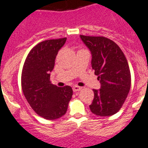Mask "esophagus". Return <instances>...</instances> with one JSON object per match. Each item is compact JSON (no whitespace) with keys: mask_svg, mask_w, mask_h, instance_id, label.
I'll list each match as a JSON object with an SVG mask.
<instances>
[{"mask_svg":"<svg viewBox=\"0 0 148 148\" xmlns=\"http://www.w3.org/2000/svg\"><path fill=\"white\" fill-rule=\"evenodd\" d=\"M82 89V88L81 87H79V86H73V88H72V90H73V92H79V91H80Z\"/></svg>","mask_w":148,"mask_h":148,"instance_id":"obj_1","label":"esophagus"}]
</instances>
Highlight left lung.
I'll return each mask as SVG.
<instances>
[{
	"mask_svg": "<svg viewBox=\"0 0 148 148\" xmlns=\"http://www.w3.org/2000/svg\"><path fill=\"white\" fill-rule=\"evenodd\" d=\"M80 38L92 52V67L101 84L99 90L93 89L90 110L96 116H112L122 108L131 88L127 60L118 45L110 39L84 35Z\"/></svg>",
	"mask_w": 148,
	"mask_h": 148,
	"instance_id": "8db88e82",
	"label": "left lung"
}]
</instances>
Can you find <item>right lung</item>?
I'll return each instance as SVG.
<instances>
[{
	"instance_id": "add662e5",
	"label": "right lung",
	"mask_w": 148,
	"mask_h": 148,
	"mask_svg": "<svg viewBox=\"0 0 148 148\" xmlns=\"http://www.w3.org/2000/svg\"><path fill=\"white\" fill-rule=\"evenodd\" d=\"M66 37L47 40L34 46L26 57L21 72V88L30 107L46 119L60 118L72 99L70 86L59 88L51 84L50 72Z\"/></svg>"
}]
</instances>
